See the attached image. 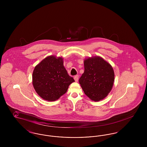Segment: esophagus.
<instances>
[{"label":"esophagus","instance_id":"1","mask_svg":"<svg viewBox=\"0 0 147 147\" xmlns=\"http://www.w3.org/2000/svg\"><path fill=\"white\" fill-rule=\"evenodd\" d=\"M74 79L75 81H76V82H77L78 81V79H79V76H78V75L76 76L75 77H74Z\"/></svg>","mask_w":147,"mask_h":147}]
</instances>
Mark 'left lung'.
Wrapping results in <instances>:
<instances>
[{
    "label": "left lung",
    "instance_id": "left-lung-1",
    "mask_svg": "<svg viewBox=\"0 0 147 147\" xmlns=\"http://www.w3.org/2000/svg\"><path fill=\"white\" fill-rule=\"evenodd\" d=\"M84 72L79 82L85 94L95 101L107 96L112 89L115 74L112 66L100 57L84 60Z\"/></svg>",
    "mask_w": 147,
    "mask_h": 147
}]
</instances>
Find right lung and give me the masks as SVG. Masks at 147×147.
Listing matches in <instances>:
<instances>
[{
	"mask_svg": "<svg viewBox=\"0 0 147 147\" xmlns=\"http://www.w3.org/2000/svg\"><path fill=\"white\" fill-rule=\"evenodd\" d=\"M63 65L62 58L49 56L35 67L32 83L40 96L49 101H55L64 94L74 82Z\"/></svg>",
	"mask_w": 147,
	"mask_h": 147,
	"instance_id": "1",
	"label": "right lung"
}]
</instances>
